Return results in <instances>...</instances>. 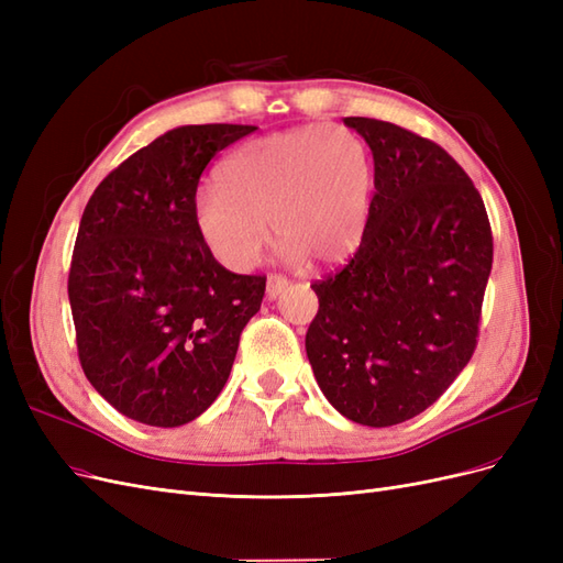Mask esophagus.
I'll list each match as a JSON object with an SVG mask.
<instances>
[{"mask_svg":"<svg viewBox=\"0 0 563 563\" xmlns=\"http://www.w3.org/2000/svg\"><path fill=\"white\" fill-rule=\"evenodd\" d=\"M286 286H288V279L284 275H269L267 277V296L277 298Z\"/></svg>","mask_w":563,"mask_h":563,"instance_id":"esophagus-1","label":"esophagus"}]
</instances>
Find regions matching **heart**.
<instances>
[{
  "label": "heart",
  "instance_id": "obj_1",
  "mask_svg": "<svg viewBox=\"0 0 563 563\" xmlns=\"http://www.w3.org/2000/svg\"><path fill=\"white\" fill-rule=\"evenodd\" d=\"M373 162L366 143L340 124H308L242 145L218 185L195 199L199 236L232 269H249L269 240L286 261H345L360 246L371 211Z\"/></svg>",
  "mask_w": 563,
  "mask_h": 563
}]
</instances>
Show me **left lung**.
I'll return each instance as SVG.
<instances>
[{"instance_id": "8db88e82", "label": "left lung", "mask_w": 563, "mask_h": 563, "mask_svg": "<svg viewBox=\"0 0 563 563\" xmlns=\"http://www.w3.org/2000/svg\"><path fill=\"white\" fill-rule=\"evenodd\" d=\"M345 124L373 152L376 195L360 249L312 284L305 350L335 411L389 428L430 408L472 360L493 234L479 190L444 147L380 119Z\"/></svg>"}]
</instances>
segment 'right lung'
<instances>
[{"label": "right lung", "mask_w": 563, "mask_h": 563, "mask_svg": "<svg viewBox=\"0 0 563 563\" xmlns=\"http://www.w3.org/2000/svg\"><path fill=\"white\" fill-rule=\"evenodd\" d=\"M253 131H168L110 172L84 209L67 277L79 364L131 420L178 428L207 411L261 310L265 277L225 269L195 223L203 168Z\"/></svg>", "instance_id": "add662e5"}]
</instances>
